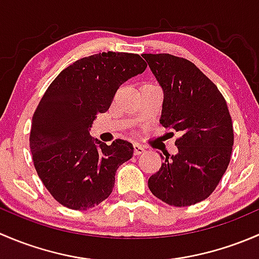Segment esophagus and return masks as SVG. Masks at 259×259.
I'll return each mask as SVG.
<instances>
[{
  "instance_id": "obj_1",
  "label": "esophagus",
  "mask_w": 259,
  "mask_h": 259,
  "mask_svg": "<svg viewBox=\"0 0 259 259\" xmlns=\"http://www.w3.org/2000/svg\"><path fill=\"white\" fill-rule=\"evenodd\" d=\"M133 151H134V155H140V154L144 153L145 149L143 148L142 145L134 144V145H133Z\"/></svg>"
}]
</instances>
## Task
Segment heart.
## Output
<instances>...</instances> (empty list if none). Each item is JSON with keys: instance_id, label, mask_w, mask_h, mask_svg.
<instances>
[{"instance_id": "b5f03b06", "label": "heart", "mask_w": 259, "mask_h": 259, "mask_svg": "<svg viewBox=\"0 0 259 259\" xmlns=\"http://www.w3.org/2000/svg\"><path fill=\"white\" fill-rule=\"evenodd\" d=\"M145 85H150V83H145Z\"/></svg>"}]
</instances>
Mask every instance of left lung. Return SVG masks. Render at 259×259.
<instances>
[{
	"instance_id": "left-lung-1",
	"label": "left lung",
	"mask_w": 259,
	"mask_h": 259,
	"mask_svg": "<svg viewBox=\"0 0 259 259\" xmlns=\"http://www.w3.org/2000/svg\"><path fill=\"white\" fill-rule=\"evenodd\" d=\"M143 57L164 91L160 124L178 132L177 155L161 156L150 192L174 207L207 199L226 173L234 143L226 99L193 62L170 54Z\"/></svg>"
}]
</instances>
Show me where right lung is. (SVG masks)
Wrapping results in <instances>:
<instances>
[{
	"label": "right lung",
	"mask_w": 259,
	"mask_h": 259,
	"mask_svg": "<svg viewBox=\"0 0 259 259\" xmlns=\"http://www.w3.org/2000/svg\"><path fill=\"white\" fill-rule=\"evenodd\" d=\"M146 69L138 54L101 52L82 57L50 83L32 116L33 165L55 200L74 210L100 204L113 192L116 169L133 156V145L93 140L91 125L109 110L122 82Z\"/></svg>",
	"instance_id": "obj_1"
}]
</instances>
